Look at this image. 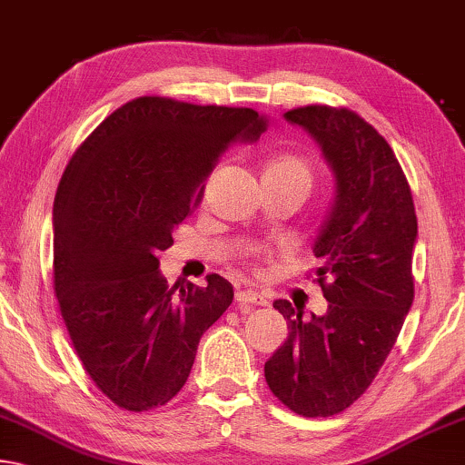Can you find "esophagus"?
Wrapping results in <instances>:
<instances>
[{
	"instance_id": "1",
	"label": "esophagus",
	"mask_w": 465,
	"mask_h": 465,
	"mask_svg": "<svg viewBox=\"0 0 465 465\" xmlns=\"http://www.w3.org/2000/svg\"><path fill=\"white\" fill-rule=\"evenodd\" d=\"M237 302L242 305H266V299H263L260 292L252 289H242L237 292Z\"/></svg>"
}]
</instances>
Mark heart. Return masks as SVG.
Masks as SVG:
<instances>
[{
    "mask_svg": "<svg viewBox=\"0 0 465 465\" xmlns=\"http://www.w3.org/2000/svg\"><path fill=\"white\" fill-rule=\"evenodd\" d=\"M263 176H274V178H282V181L299 183L307 189H310L312 184V168L307 166L305 160L295 158V155H284V158L270 162Z\"/></svg>",
    "mask_w": 465,
    "mask_h": 465,
    "instance_id": "b5f03b06",
    "label": "heart"
}]
</instances>
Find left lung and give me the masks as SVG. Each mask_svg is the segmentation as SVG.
I'll list each match as a JSON object with an SVG mask.
<instances>
[{
	"label": "left lung",
	"mask_w": 465,
	"mask_h": 465,
	"mask_svg": "<svg viewBox=\"0 0 465 465\" xmlns=\"http://www.w3.org/2000/svg\"><path fill=\"white\" fill-rule=\"evenodd\" d=\"M322 149L334 199L313 255L328 302L322 316L274 307L289 337L263 366L270 391L299 416H334L363 395L401 332L413 302L418 220L410 184L372 124L345 108L307 105L284 114Z\"/></svg>",
	"instance_id": "obj_1"
}]
</instances>
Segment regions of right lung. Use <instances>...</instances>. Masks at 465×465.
<instances>
[{
	"mask_svg": "<svg viewBox=\"0 0 465 465\" xmlns=\"http://www.w3.org/2000/svg\"><path fill=\"white\" fill-rule=\"evenodd\" d=\"M263 131L266 120L249 108L139 97L110 114L64 170L55 297L83 368L118 407L168 403L187 382L202 334L232 303V284L218 274L174 295L158 253L199 203L220 153Z\"/></svg>",
	"mask_w": 465,
	"mask_h": 465,
	"instance_id": "add662e5",
	"label": "right lung"
}]
</instances>
